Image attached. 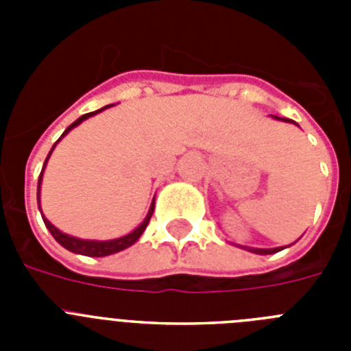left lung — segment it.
<instances>
[{
	"label": "left lung",
	"instance_id": "left-lung-1",
	"mask_svg": "<svg viewBox=\"0 0 351 351\" xmlns=\"http://www.w3.org/2000/svg\"><path fill=\"white\" fill-rule=\"evenodd\" d=\"M274 119H280V121H287V123H291L290 119H281V117L278 116H272ZM244 247V250L251 251V253H256V255H272V253H278V251L285 250V247H269V250H263V247H247V246H241Z\"/></svg>",
	"mask_w": 351,
	"mask_h": 351
}]
</instances>
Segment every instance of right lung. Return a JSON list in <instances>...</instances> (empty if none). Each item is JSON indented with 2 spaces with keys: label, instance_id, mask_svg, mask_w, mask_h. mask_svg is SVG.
Here are the masks:
<instances>
[{
  "label": "right lung",
  "instance_id": "right-lung-1",
  "mask_svg": "<svg viewBox=\"0 0 351 351\" xmlns=\"http://www.w3.org/2000/svg\"><path fill=\"white\" fill-rule=\"evenodd\" d=\"M107 107H112V105H107ZM107 107L100 108V110H95V112L84 114V116H80L79 119L73 121V123H71V125L68 126L66 130H64V133L60 137V141L64 137V135H66L68 132H70L71 128H75V126H79L80 123H82V121H86V119H88V117L95 116V114L101 112V110H105V108H107ZM60 141H58V142H60ZM58 142H56V144H58ZM56 144L52 145L51 153H52V151H54ZM51 153H49L47 160H45V163H43V169H42V172H40V178H38V209H40V184H42L43 170H45V165H47L49 158H51ZM153 210H154V200H153V204H151V207H149V213H147V216H145V219L141 223V225L137 226V228H135V230L130 232L128 235H123V237L112 239V241H88V239L71 237V235L63 234V232H61V230H58V228H56V226L52 225V223L49 221V219L45 218V216H43V213H42V218H43V223H45V226H47V228H49V232H51V234H52V237H54L56 241H58V243L61 244V246L66 247L68 251H71V253H77V255H86V256H108V255H114V253H119V251L126 250V247H130V246H132V244L137 243L138 237H141V235L144 234V230H145V226H147L149 219H151V216H153Z\"/></svg>",
  "mask_w": 351,
  "mask_h": 351
}]
</instances>
